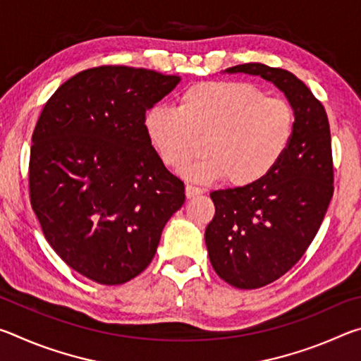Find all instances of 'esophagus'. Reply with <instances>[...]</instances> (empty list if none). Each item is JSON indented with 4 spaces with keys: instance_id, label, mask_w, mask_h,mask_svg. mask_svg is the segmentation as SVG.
Returning a JSON list of instances; mask_svg holds the SVG:
<instances>
[{
    "instance_id": "1",
    "label": "esophagus",
    "mask_w": 361,
    "mask_h": 361,
    "mask_svg": "<svg viewBox=\"0 0 361 361\" xmlns=\"http://www.w3.org/2000/svg\"><path fill=\"white\" fill-rule=\"evenodd\" d=\"M204 192L202 188H197V186H192V185H186V197L188 199H192L195 195H200Z\"/></svg>"
}]
</instances>
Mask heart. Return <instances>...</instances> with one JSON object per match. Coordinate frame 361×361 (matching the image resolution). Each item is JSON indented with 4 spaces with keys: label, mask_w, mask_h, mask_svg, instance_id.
I'll list each match as a JSON object with an SVG mask.
<instances>
[{
    "label": "heart",
    "mask_w": 361,
    "mask_h": 361,
    "mask_svg": "<svg viewBox=\"0 0 361 361\" xmlns=\"http://www.w3.org/2000/svg\"><path fill=\"white\" fill-rule=\"evenodd\" d=\"M145 132L161 161L181 169L202 151L209 156L185 169L194 181L228 176L250 186L271 175L290 149L296 129L295 109L245 81H205L189 85L178 108L152 106Z\"/></svg>",
    "instance_id": "b5f03b06"
}]
</instances>
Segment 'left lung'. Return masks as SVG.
Segmentation results:
<instances>
[{
  "label": "left lung",
  "instance_id": "obj_1",
  "mask_svg": "<svg viewBox=\"0 0 361 361\" xmlns=\"http://www.w3.org/2000/svg\"><path fill=\"white\" fill-rule=\"evenodd\" d=\"M226 71L274 82L296 116L290 149L271 175L210 194L215 216L205 243L212 266L229 285L255 290L288 272L320 229L334 191L331 133L325 108L293 73L262 63Z\"/></svg>",
  "mask_w": 361,
  "mask_h": 361
}]
</instances>
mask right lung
Returning a JSON list of instances; mask_svg holds the SVG:
<instances>
[{
    "instance_id": "1",
    "label": "right lung",
    "mask_w": 361,
    "mask_h": 361,
    "mask_svg": "<svg viewBox=\"0 0 361 361\" xmlns=\"http://www.w3.org/2000/svg\"><path fill=\"white\" fill-rule=\"evenodd\" d=\"M178 82L152 70L95 66L60 85L36 122L30 202L54 252L97 283L142 274L185 204V183L143 126L146 109Z\"/></svg>"
}]
</instances>
